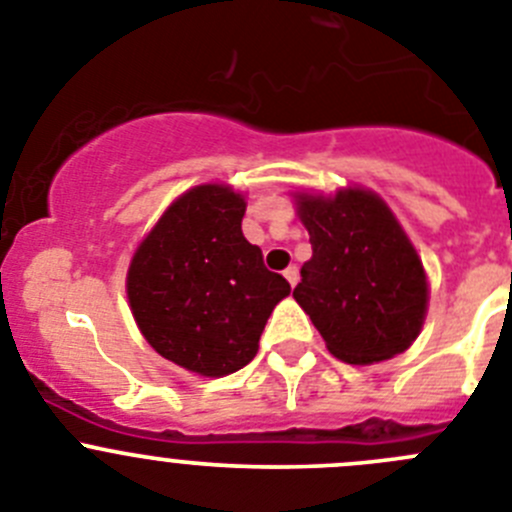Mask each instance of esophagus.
<instances>
[{
  "mask_svg": "<svg viewBox=\"0 0 512 512\" xmlns=\"http://www.w3.org/2000/svg\"><path fill=\"white\" fill-rule=\"evenodd\" d=\"M284 279H287L289 284H292V287H297V281H299V269H297V266H287V269H284Z\"/></svg>",
  "mask_w": 512,
  "mask_h": 512,
  "instance_id": "34e87169",
  "label": "esophagus"
}]
</instances>
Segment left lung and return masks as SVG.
I'll return each mask as SVG.
<instances>
[{"mask_svg": "<svg viewBox=\"0 0 512 512\" xmlns=\"http://www.w3.org/2000/svg\"><path fill=\"white\" fill-rule=\"evenodd\" d=\"M294 198L312 243L294 299L327 350L350 365L403 353L424 325L429 284L396 215L360 187Z\"/></svg>", "mask_w": 512, "mask_h": 512, "instance_id": "obj_1", "label": "left lung"}]
</instances>
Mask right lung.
<instances>
[{
  "instance_id": "add662e5",
  "label": "right lung",
  "mask_w": 512,
  "mask_h": 512,
  "mask_svg": "<svg viewBox=\"0 0 512 512\" xmlns=\"http://www.w3.org/2000/svg\"><path fill=\"white\" fill-rule=\"evenodd\" d=\"M243 213L246 200L228 185L192 187L164 210L126 274L149 345L205 378L251 363L269 314L292 292L243 238Z\"/></svg>"
}]
</instances>
